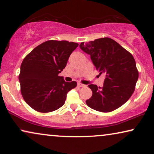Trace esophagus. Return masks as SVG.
I'll list each match as a JSON object with an SVG mask.
<instances>
[{"label": "esophagus", "mask_w": 154, "mask_h": 154, "mask_svg": "<svg viewBox=\"0 0 154 154\" xmlns=\"http://www.w3.org/2000/svg\"><path fill=\"white\" fill-rule=\"evenodd\" d=\"M77 85L79 87H85V85H84V84H82V83H77Z\"/></svg>", "instance_id": "obj_1"}]
</instances>
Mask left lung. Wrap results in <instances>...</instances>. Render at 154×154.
I'll list each match as a JSON object with an SVG mask.
<instances>
[{
  "label": "left lung",
  "instance_id": "8db88e82",
  "mask_svg": "<svg viewBox=\"0 0 154 154\" xmlns=\"http://www.w3.org/2000/svg\"><path fill=\"white\" fill-rule=\"evenodd\" d=\"M82 50L89 54L100 75L106 78L103 88L88 85L92 96L86 100L89 107L100 112L116 110L133 94L139 77L134 58L130 52L110 38H100L79 45Z\"/></svg>",
  "mask_w": 154,
  "mask_h": 154
}]
</instances>
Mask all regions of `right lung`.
I'll return each mask as SVG.
<instances>
[{
  "instance_id": "add662e5",
  "label": "right lung",
  "mask_w": 154,
  "mask_h": 154,
  "mask_svg": "<svg viewBox=\"0 0 154 154\" xmlns=\"http://www.w3.org/2000/svg\"><path fill=\"white\" fill-rule=\"evenodd\" d=\"M77 46L67 41H47L23 60L19 75L21 93L31 108L48 113L64 105L67 93L77 86V82H65L58 74Z\"/></svg>"
}]
</instances>
